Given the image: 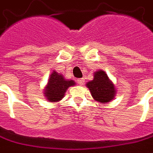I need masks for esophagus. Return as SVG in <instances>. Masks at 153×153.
<instances>
[{
    "instance_id": "obj_1",
    "label": "esophagus",
    "mask_w": 153,
    "mask_h": 153,
    "mask_svg": "<svg viewBox=\"0 0 153 153\" xmlns=\"http://www.w3.org/2000/svg\"><path fill=\"white\" fill-rule=\"evenodd\" d=\"M77 82H78V84L79 85H83L84 84H85V79L84 78H82V79H79L78 80H77Z\"/></svg>"
}]
</instances>
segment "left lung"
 <instances>
[{"label":"left lung","mask_w":153,"mask_h":153,"mask_svg":"<svg viewBox=\"0 0 153 153\" xmlns=\"http://www.w3.org/2000/svg\"><path fill=\"white\" fill-rule=\"evenodd\" d=\"M86 87L94 100L106 104L114 100L116 94V89L106 73L100 69L94 72V79L86 83Z\"/></svg>","instance_id":"8db88e82"}]
</instances>
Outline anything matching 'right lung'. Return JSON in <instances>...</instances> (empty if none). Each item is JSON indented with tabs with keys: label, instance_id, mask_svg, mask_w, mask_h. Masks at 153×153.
<instances>
[{
	"label": "right lung",
	"instance_id": "obj_1",
	"mask_svg": "<svg viewBox=\"0 0 153 153\" xmlns=\"http://www.w3.org/2000/svg\"><path fill=\"white\" fill-rule=\"evenodd\" d=\"M74 85H75L74 81L66 79L62 74L53 70L43 90V94L48 101L51 103L59 102L64 97L66 90Z\"/></svg>",
	"mask_w": 153,
	"mask_h": 153
}]
</instances>
